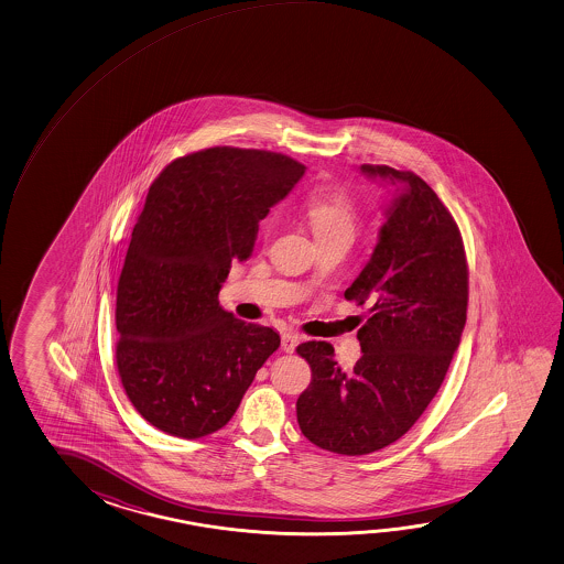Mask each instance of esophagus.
Returning a JSON list of instances; mask_svg holds the SVG:
<instances>
[{
	"mask_svg": "<svg viewBox=\"0 0 564 564\" xmlns=\"http://www.w3.org/2000/svg\"><path fill=\"white\" fill-rule=\"evenodd\" d=\"M297 341H300V336H297L296 332L288 329V332L282 334V349L288 351V354H292L296 349Z\"/></svg>",
	"mask_w": 564,
	"mask_h": 564,
	"instance_id": "1",
	"label": "esophagus"
}]
</instances>
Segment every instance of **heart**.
Segmentation results:
<instances>
[{
    "mask_svg": "<svg viewBox=\"0 0 564 564\" xmlns=\"http://www.w3.org/2000/svg\"><path fill=\"white\" fill-rule=\"evenodd\" d=\"M304 213L318 242L332 238H354L358 228L359 213L354 198L336 186H324L307 196ZM276 215L268 216L264 236H272L276 228Z\"/></svg>",
    "mask_w": 564,
    "mask_h": 564,
    "instance_id": "b5f03b06",
    "label": "heart"
}]
</instances>
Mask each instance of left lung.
Masks as SVG:
<instances>
[{
  "label": "left lung",
  "mask_w": 564,
  "mask_h": 564,
  "mask_svg": "<svg viewBox=\"0 0 564 564\" xmlns=\"http://www.w3.org/2000/svg\"><path fill=\"white\" fill-rule=\"evenodd\" d=\"M359 169L398 185L373 254L344 294L371 304L358 332L364 354L346 371L328 341L296 348L312 368L296 401L297 425L339 455L383 449L420 420L459 348L469 300L462 232L440 196L411 171Z\"/></svg>",
  "instance_id": "1"
}]
</instances>
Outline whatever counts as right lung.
<instances>
[{
	"label": "right lung",
	"mask_w": 564,
	"mask_h": 564,
	"mask_svg": "<svg viewBox=\"0 0 564 564\" xmlns=\"http://www.w3.org/2000/svg\"><path fill=\"white\" fill-rule=\"evenodd\" d=\"M306 166L286 154L213 147L154 178L117 286V369L134 410L156 430L198 440L225 427L278 346L272 328L218 304L258 223Z\"/></svg>",
	"instance_id": "add662e5"
}]
</instances>
